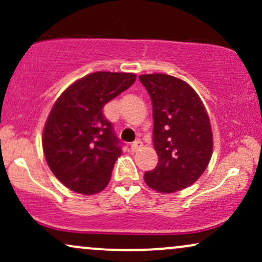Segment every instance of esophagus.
Returning a JSON list of instances; mask_svg holds the SVG:
<instances>
[{
    "label": "esophagus",
    "mask_w": 262,
    "mask_h": 262,
    "mask_svg": "<svg viewBox=\"0 0 262 262\" xmlns=\"http://www.w3.org/2000/svg\"><path fill=\"white\" fill-rule=\"evenodd\" d=\"M141 146H143V143H141L140 140H135L134 143H132L130 149H132V151H138V150H139Z\"/></svg>",
    "instance_id": "34e87169"
}]
</instances>
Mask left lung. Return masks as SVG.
Instances as JSON below:
<instances>
[{"label": "left lung", "mask_w": 262, "mask_h": 262, "mask_svg": "<svg viewBox=\"0 0 262 262\" xmlns=\"http://www.w3.org/2000/svg\"><path fill=\"white\" fill-rule=\"evenodd\" d=\"M152 102L154 148L159 161L144 175L162 193L180 191L200 179L213 151L209 117L200 96L185 81L166 74L140 75Z\"/></svg>", "instance_id": "1"}]
</instances>
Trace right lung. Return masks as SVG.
<instances>
[{
  "mask_svg": "<svg viewBox=\"0 0 262 262\" xmlns=\"http://www.w3.org/2000/svg\"><path fill=\"white\" fill-rule=\"evenodd\" d=\"M135 74L98 71L75 81L60 95L43 132L48 166L62 185L95 194L108 185L121 141L103 107L134 83Z\"/></svg>",
  "mask_w": 262,
  "mask_h": 262,
  "instance_id": "1",
  "label": "right lung"
}]
</instances>
